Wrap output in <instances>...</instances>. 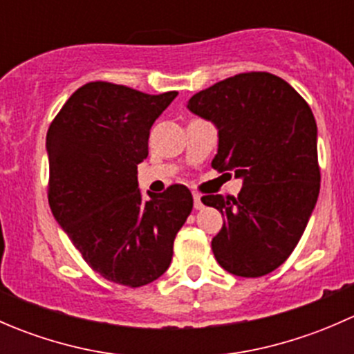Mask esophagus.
Returning <instances> with one entry per match:
<instances>
[{"label": "esophagus", "instance_id": "34e87169", "mask_svg": "<svg viewBox=\"0 0 354 354\" xmlns=\"http://www.w3.org/2000/svg\"><path fill=\"white\" fill-rule=\"evenodd\" d=\"M194 205L197 210H202L203 209V202H202V197H200L198 194H194Z\"/></svg>", "mask_w": 354, "mask_h": 354}]
</instances>
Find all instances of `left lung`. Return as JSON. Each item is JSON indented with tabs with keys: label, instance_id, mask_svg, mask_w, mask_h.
Segmentation results:
<instances>
[{
	"label": "left lung",
	"instance_id": "1",
	"mask_svg": "<svg viewBox=\"0 0 354 354\" xmlns=\"http://www.w3.org/2000/svg\"><path fill=\"white\" fill-rule=\"evenodd\" d=\"M187 108L217 128L214 169L243 181L238 197H202L224 216L214 257L234 276H266L291 255L319 198L312 109L288 82L266 71L217 82Z\"/></svg>",
	"mask_w": 354,
	"mask_h": 354
}]
</instances>
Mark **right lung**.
Listing matches in <instances>:
<instances>
[{
  "instance_id": "obj_1",
  "label": "right lung",
  "mask_w": 354,
  "mask_h": 354,
  "mask_svg": "<svg viewBox=\"0 0 354 354\" xmlns=\"http://www.w3.org/2000/svg\"><path fill=\"white\" fill-rule=\"evenodd\" d=\"M176 95L91 82L70 95L46 137L53 216L85 262L123 286H145L166 272L194 207L183 185L147 192L149 198L138 190L152 124Z\"/></svg>"
}]
</instances>
